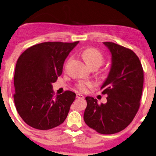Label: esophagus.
<instances>
[{
  "label": "esophagus",
  "mask_w": 156,
  "mask_h": 156,
  "mask_svg": "<svg viewBox=\"0 0 156 156\" xmlns=\"http://www.w3.org/2000/svg\"><path fill=\"white\" fill-rule=\"evenodd\" d=\"M76 98H84V96L81 95L80 94H76Z\"/></svg>",
  "instance_id": "obj_1"
}]
</instances>
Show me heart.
I'll list each match as a JSON object with an SVG mask.
<instances>
[{
    "mask_svg": "<svg viewBox=\"0 0 156 156\" xmlns=\"http://www.w3.org/2000/svg\"><path fill=\"white\" fill-rule=\"evenodd\" d=\"M82 58L90 68H98L104 63V58L100 51L94 47H89L83 51ZM77 89L80 91L86 92L88 88L94 86V83L89 80H79L76 84Z\"/></svg>",
    "mask_w": 156,
    "mask_h": 156,
    "instance_id": "b5f03b06",
    "label": "heart"
}]
</instances>
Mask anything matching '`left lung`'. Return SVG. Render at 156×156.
Instances as JSON below:
<instances>
[{
	"instance_id": "1",
	"label": "left lung",
	"mask_w": 156,
	"mask_h": 156,
	"mask_svg": "<svg viewBox=\"0 0 156 156\" xmlns=\"http://www.w3.org/2000/svg\"><path fill=\"white\" fill-rule=\"evenodd\" d=\"M104 44L112 53V68L101 87L107 102L86 97V124L97 133L111 135L125 129L131 123L140 105L144 72L137 55L130 49L114 42Z\"/></svg>"
}]
</instances>
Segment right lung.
<instances>
[{
    "label": "right lung",
    "instance_id": "1",
    "mask_svg": "<svg viewBox=\"0 0 156 156\" xmlns=\"http://www.w3.org/2000/svg\"><path fill=\"white\" fill-rule=\"evenodd\" d=\"M78 42L40 43L26 50L18 59L13 98L18 113L30 127L50 129L66 119L76 94L66 90L55 96L52 83L61 76L65 60Z\"/></svg>",
    "mask_w": 156,
    "mask_h": 156
}]
</instances>
